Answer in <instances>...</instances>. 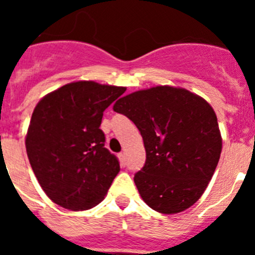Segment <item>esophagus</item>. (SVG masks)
<instances>
[{
	"label": "esophagus",
	"instance_id": "34e87169",
	"mask_svg": "<svg viewBox=\"0 0 255 255\" xmlns=\"http://www.w3.org/2000/svg\"><path fill=\"white\" fill-rule=\"evenodd\" d=\"M119 159H120L121 166H125V164H126V157H125V153H120V154H119Z\"/></svg>",
	"mask_w": 255,
	"mask_h": 255
}]
</instances>
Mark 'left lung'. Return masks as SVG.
I'll use <instances>...</instances> for the list:
<instances>
[{
    "label": "left lung",
    "mask_w": 255,
    "mask_h": 255,
    "mask_svg": "<svg viewBox=\"0 0 255 255\" xmlns=\"http://www.w3.org/2000/svg\"><path fill=\"white\" fill-rule=\"evenodd\" d=\"M114 111L129 117L143 136L147 159L134 176L141 199L164 215L190 208L208 186L222 150L211 105L184 88L158 85L123 97Z\"/></svg>",
    "instance_id": "8db88e82"
}]
</instances>
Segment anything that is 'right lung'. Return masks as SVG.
<instances>
[{
  "mask_svg": "<svg viewBox=\"0 0 255 255\" xmlns=\"http://www.w3.org/2000/svg\"><path fill=\"white\" fill-rule=\"evenodd\" d=\"M125 91L74 82L35 106L26 132V153L39 185L53 203L87 211L105 199L120 163L105 148L100 126L106 108Z\"/></svg>",
  "mask_w": 255,
  "mask_h": 255,
  "instance_id": "1",
  "label": "right lung"
}]
</instances>
